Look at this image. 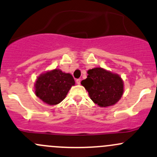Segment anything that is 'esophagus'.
I'll return each instance as SVG.
<instances>
[{"instance_id": "obj_1", "label": "esophagus", "mask_w": 157, "mask_h": 157, "mask_svg": "<svg viewBox=\"0 0 157 157\" xmlns=\"http://www.w3.org/2000/svg\"><path fill=\"white\" fill-rule=\"evenodd\" d=\"M80 81H81L80 79H77V80H76V83H77V84H78V85H80Z\"/></svg>"}]
</instances>
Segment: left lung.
<instances>
[{"label": "left lung", "instance_id": "left-lung-1", "mask_svg": "<svg viewBox=\"0 0 157 157\" xmlns=\"http://www.w3.org/2000/svg\"><path fill=\"white\" fill-rule=\"evenodd\" d=\"M87 78L81 85L88 92L92 101L101 108L114 105L124 92V83L120 75L102 67L87 71Z\"/></svg>", "mask_w": 157, "mask_h": 157}]
</instances>
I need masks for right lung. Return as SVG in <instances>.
<instances>
[{
  "instance_id": "1",
  "label": "right lung",
  "mask_w": 157,
  "mask_h": 157,
  "mask_svg": "<svg viewBox=\"0 0 157 157\" xmlns=\"http://www.w3.org/2000/svg\"><path fill=\"white\" fill-rule=\"evenodd\" d=\"M75 81L72 75L59 68L40 74L34 83L35 95L45 104L56 105L62 101Z\"/></svg>"
}]
</instances>
